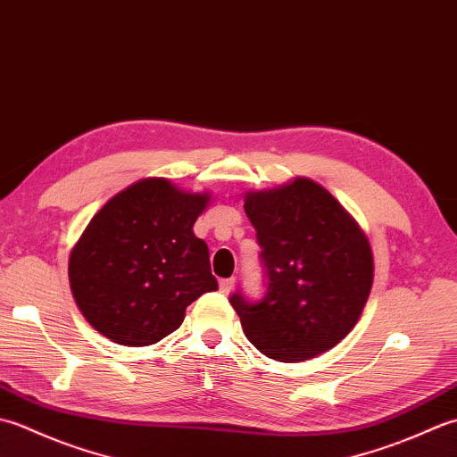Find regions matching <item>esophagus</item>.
<instances>
[{
    "label": "esophagus",
    "instance_id": "obj_1",
    "mask_svg": "<svg viewBox=\"0 0 457 457\" xmlns=\"http://www.w3.org/2000/svg\"><path fill=\"white\" fill-rule=\"evenodd\" d=\"M234 287H236V277H229V278H221L220 280V293H223V295H228Z\"/></svg>",
    "mask_w": 457,
    "mask_h": 457
}]
</instances>
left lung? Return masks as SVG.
<instances>
[{"label":"left lung","instance_id":"1","mask_svg":"<svg viewBox=\"0 0 457 457\" xmlns=\"http://www.w3.org/2000/svg\"><path fill=\"white\" fill-rule=\"evenodd\" d=\"M245 213L257 231L265 296H229L247 339L261 353L293 363L328 352L352 332L373 285L365 234L320 184L296 179L249 192Z\"/></svg>","mask_w":457,"mask_h":457}]
</instances>
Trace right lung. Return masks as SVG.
I'll return each mask as SVG.
<instances>
[{
    "instance_id": "right-lung-1",
    "label": "right lung",
    "mask_w": 457,
    "mask_h": 457,
    "mask_svg": "<svg viewBox=\"0 0 457 457\" xmlns=\"http://www.w3.org/2000/svg\"><path fill=\"white\" fill-rule=\"evenodd\" d=\"M208 194L147 179L115 194L90 220L68 263L80 312L121 345H151L172 334L184 310L218 288L206 241L192 226Z\"/></svg>"
}]
</instances>
